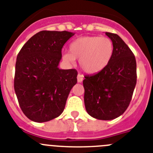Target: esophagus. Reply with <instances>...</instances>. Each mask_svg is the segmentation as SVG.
I'll return each mask as SVG.
<instances>
[{
	"label": "esophagus",
	"instance_id": "obj_1",
	"mask_svg": "<svg viewBox=\"0 0 153 153\" xmlns=\"http://www.w3.org/2000/svg\"><path fill=\"white\" fill-rule=\"evenodd\" d=\"M77 80H78V82H82L83 81V76L81 74H78L77 76Z\"/></svg>",
	"mask_w": 153,
	"mask_h": 153
}]
</instances>
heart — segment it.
Returning <instances> with one entry per match:
<instances>
[{"label":"heart","mask_w":153,"mask_h":153,"mask_svg":"<svg viewBox=\"0 0 153 153\" xmlns=\"http://www.w3.org/2000/svg\"><path fill=\"white\" fill-rule=\"evenodd\" d=\"M114 53L111 40L106 37L85 36L73 41L69 53L63 55L68 62L79 60L81 68L87 74H96L107 67Z\"/></svg>","instance_id":"b5f03b06"}]
</instances>
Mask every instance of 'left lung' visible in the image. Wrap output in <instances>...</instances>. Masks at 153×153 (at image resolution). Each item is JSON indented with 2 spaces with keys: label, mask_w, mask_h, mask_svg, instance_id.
Listing matches in <instances>:
<instances>
[{
  "label": "left lung",
  "mask_w": 153,
  "mask_h": 153,
  "mask_svg": "<svg viewBox=\"0 0 153 153\" xmlns=\"http://www.w3.org/2000/svg\"><path fill=\"white\" fill-rule=\"evenodd\" d=\"M105 34L114 45L111 62L100 72L83 80L86 111L99 120H111L124 113L137 78L135 58L128 45L118 34Z\"/></svg>",
  "instance_id": "obj_1"
}]
</instances>
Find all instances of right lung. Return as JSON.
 I'll list each match as a JSON object with an SVG mask.
<instances>
[{"label": "right lung", "instance_id": "add662e5", "mask_svg": "<svg viewBox=\"0 0 153 153\" xmlns=\"http://www.w3.org/2000/svg\"><path fill=\"white\" fill-rule=\"evenodd\" d=\"M75 33L42 30L25 44L17 57L14 91L30 120L45 123L63 112L77 83L75 69H60L62 49Z\"/></svg>", "mask_w": 153, "mask_h": 153}]
</instances>
